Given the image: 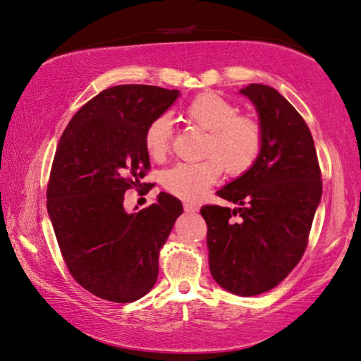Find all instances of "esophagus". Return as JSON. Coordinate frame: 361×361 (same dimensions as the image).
<instances>
[{
  "instance_id": "34e87169",
  "label": "esophagus",
  "mask_w": 361,
  "mask_h": 361,
  "mask_svg": "<svg viewBox=\"0 0 361 361\" xmlns=\"http://www.w3.org/2000/svg\"><path fill=\"white\" fill-rule=\"evenodd\" d=\"M184 212L185 213H197L198 207L195 203H184Z\"/></svg>"
}]
</instances>
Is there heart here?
I'll list each match as a JSON object with an SVG mask.
<instances>
[{
    "mask_svg": "<svg viewBox=\"0 0 361 361\" xmlns=\"http://www.w3.org/2000/svg\"><path fill=\"white\" fill-rule=\"evenodd\" d=\"M185 118L192 126L207 130L198 163H177L164 171L163 185L185 202H197L219 179L245 174L263 148V127L257 118L238 113L231 99L214 92L200 93L185 106ZM173 147V123L161 114L148 124L145 148L149 158L163 161Z\"/></svg>",
    "mask_w": 361,
    "mask_h": 361,
    "instance_id": "heart-1",
    "label": "heart"
}]
</instances>
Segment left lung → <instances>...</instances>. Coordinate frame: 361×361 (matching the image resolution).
I'll list each match as a JSON object with an SVG mask.
<instances>
[{"label": "left lung", "instance_id": "obj_1", "mask_svg": "<svg viewBox=\"0 0 361 361\" xmlns=\"http://www.w3.org/2000/svg\"><path fill=\"white\" fill-rule=\"evenodd\" d=\"M240 92L259 114L262 153L245 174L218 190L240 208L204 204L200 213L214 281L252 297L273 289L302 259L323 180L312 132L298 111L273 87L250 84Z\"/></svg>", "mask_w": 361, "mask_h": 361}]
</instances>
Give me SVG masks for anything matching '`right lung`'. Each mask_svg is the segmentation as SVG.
<instances>
[{"instance_id": "add662e5", "label": "right lung", "mask_w": 361, "mask_h": 361, "mask_svg": "<svg viewBox=\"0 0 361 361\" xmlns=\"http://www.w3.org/2000/svg\"><path fill=\"white\" fill-rule=\"evenodd\" d=\"M179 97L154 85H116L72 116L61 135L47 187V208L66 266L77 284L103 300L130 303L158 279L159 250L180 200L129 214L124 193L149 171L145 130Z\"/></svg>"}]
</instances>
